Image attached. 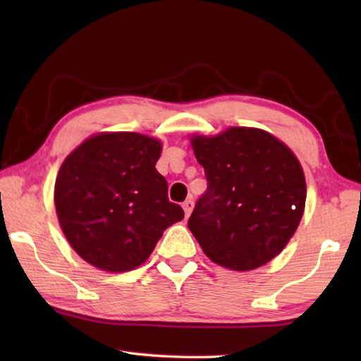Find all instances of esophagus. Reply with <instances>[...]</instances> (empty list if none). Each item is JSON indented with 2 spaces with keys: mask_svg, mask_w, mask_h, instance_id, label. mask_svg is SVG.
<instances>
[{
  "mask_svg": "<svg viewBox=\"0 0 361 361\" xmlns=\"http://www.w3.org/2000/svg\"><path fill=\"white\" fill-rule=\"evenodd\" d=\"M192 209H194V202H192V199H186L185 202H183V210H185V215H186V216L191 215Z\"/></svg>",
  "mask_w": 361,
  "mask_h": 361,
  "instance_id": "1",
  "label": "esophagus"
}]
</instances>
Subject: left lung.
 I'll return each mask as SVG.
<instances>
[{
	"instance_id": "1",
	"label": "left lung",
	"mask_w": 361,
	"mask_h": 361,
	"mask_svg": "<svg viewBox=\"0 0 361 361\" xmlns=\"http://www.w3.org/2000/svg\"><path fill=\"white\" fill-rule=\"evenodd\" d=\"M209 189L188 228L215 264L247 272L276 258L301 223L307 186L283 142L256 127L189 135Z\"/></svg>"
}]
</instances>
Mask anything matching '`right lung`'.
Masks as SVG:
<instances>
[{"label": "right lung", "mask_w": 361, "mask_h": 361, "mask_svg": "<svg viewBox=\"0 0 361 361\" xmlns=\"http://www.w3.org/2000/svg\"><path fill=\"white\" fill-rule=\"evenodd\" d=\"M162 142L137 132H100L60 166L54 204L71 248L100 271L142 266L169 226L185 212L167 197L156 170Z\"/></svg>", "instance_id": "right-lung-1"}]
</instances>
